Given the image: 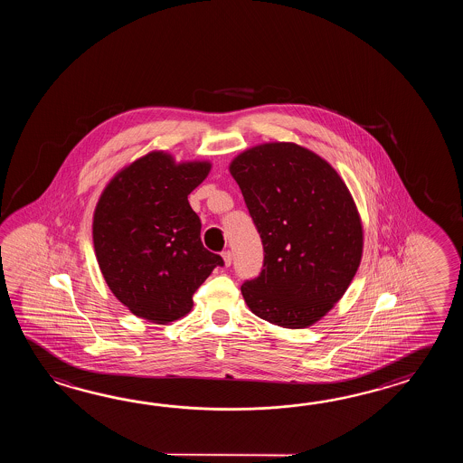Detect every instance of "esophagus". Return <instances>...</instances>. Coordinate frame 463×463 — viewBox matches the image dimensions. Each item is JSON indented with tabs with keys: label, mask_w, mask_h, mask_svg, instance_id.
<instances>
[{
	"label": "esophagus",
	"mask_w": 463,
	"mask_h": 463,
	"mask_svg": "<svg viewBox=\"0 0 463 463\" xmlns=\"http://www.w3.org/2000/svg\"><path fill=\"white\" fill-rule=\"evenodd\" d=\"M222 258H223V263H225V266L232 265V261H233V255H232V251H223V253H222Z\"/></svg>",
	"instance_id": "34e87169"
}]
</instances>
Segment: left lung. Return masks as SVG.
Instances as JSON below:
<instances>
[{
	"label": "left lung",
	"instance_id": "left-lung-1",
	"mask_svg": "<svg viewBox=\"0 0 463 463\" xmlns=\"http://www.w3.org/2000/svg\"><path fill=\"white\" fill-rule=\"evenodd\" d=\"M230 174L265 250L261 273L241 286L246 305L271 325H315L343 298L363 258V222L345 180L293 142L248 148Z\"/></svg>",
	"mask_w": 463,
	"mask_h": 463
}]
</instances>
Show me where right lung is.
Instances as JSON below:
<instances>
[{
  "mask_svg": "<svg viewBox=\"0 0 463 463\" xmlns=\"http://www.w3.org/2000/svg\"><path fill=\"white\" fill-rule=\"evenodd\" d=\"M207 160L175 162L154 150L118 172L99 197L92 240L109 289L132 315L168 325L188 315L192 296L222 256L200 240L188 195L207 178Z\"/></svg>",
  "mask_w": 463,
  "mask_h": 463,
  "instance_id": "right-lung-1",
  "label": "right lung"
}]
</instances>
